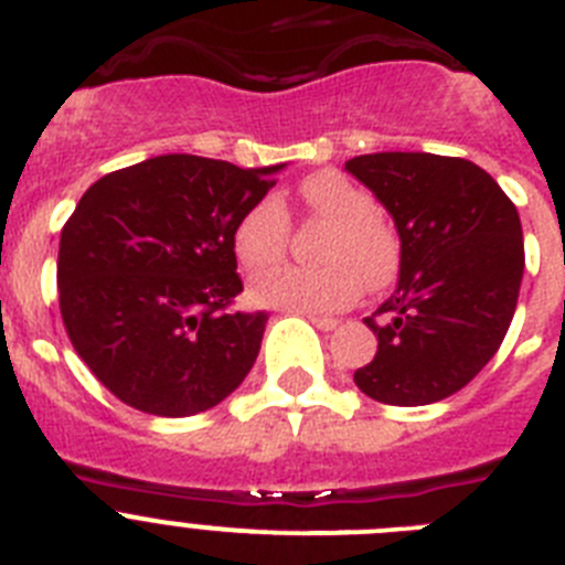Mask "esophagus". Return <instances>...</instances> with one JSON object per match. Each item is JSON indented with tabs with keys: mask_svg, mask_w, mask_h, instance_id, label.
<instances>
[{
	"mask_svg": "<svg viewBox=\"0 0 565 565\" xmlns=\"http://www.w3.org/2000/svg\"><path fill=\"white\" fill-rule=\"evenodd\" d=\"M302 317H306L311 326H317L319 331H333V328L339 326V319L333 317H319V313H302Z\"/></svg>",
	"mask_w": 565,
	"mask_h": 565,
	"instance_id": "obj_1",
	"label": "esophagus"
}]
</instances>
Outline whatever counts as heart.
Here are the masks:
<instances>
[{
	"label": "heart",
	"instance_id": "obj_1",
	"mask_svg": "<svg viewBox=\"0 0 565 565\" xmlns=\"http://www.w3.org/2000/svg\"><path fill=\"white\" fill-rule=\"evenodd\" d=\"M299 212L308 221L328 223L317 246L322 266H277L286 257L291 221L277 198H259L239 214L232 228V252L246 271L259 274L252 299L288 311H339L356 302L364 282L387 286L398 271V237L376 212L371 192L337 169H319L297 186Z\"/></svg>",
	"mask_w": 565,
	"mask_h": 565
}]
</instances>
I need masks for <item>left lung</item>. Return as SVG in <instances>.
I'll return each instance as SVG.
<instances>
[{"label":"left lung","instance_id":"obj_1","mask_svg":"<svg viewBox=\"0 0 565 565\" xmlns=\"http://www.w3.org/2000/svg\"><path fill=\"white\" fill-rule=\"evenodd\" d=\"M344 169L376 194L402 239L396 291L364 319L379 351L353 382L396 407L441 402L481 373L515 317L523 277L515 203L463 158L376 152Z\"/></svg>","mask_w":565,"mask_h":565}]
</instances>
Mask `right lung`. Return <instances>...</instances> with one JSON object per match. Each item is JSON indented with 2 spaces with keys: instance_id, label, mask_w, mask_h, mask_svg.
Here are the masks:
<instances>
[{
  "instance_id": "1",
  "label": "right lung",
  "mask_w": 565,
  "mask_h": 565,
  "mask_svg": "<svg viewBox=\"0 0 565 565\" xmlns=\"http://www.w3.org/2000/svg\"><path fill=\"white\" fill-rule=\"evenodd\" d=\"M279 169L158 154L82 194L58 243V308L115 398L181 418L246 379L268 313L226 311L243 291L232 228Z\"/></svg>"
}]
</instances>
